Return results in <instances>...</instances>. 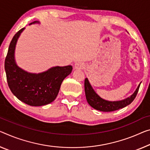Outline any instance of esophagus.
<instances>
[{"instance_id": "34e87169", "label": "esophagus", "mask_w": 150, "mask_h": 150, "mask_svg": "<svg viewBox=\"0 0 150 150\" xmlns=\"http://www.w3.org/2000/svg\"><path fill=\"white\" fill-rule=\"evenodd\" d=\"M74 69H76V70H81V69H83L84 67V64H83L82 63H81V62H76L75 64H74Z\"/></svg>"}]
</instances>
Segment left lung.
Returning a JSON list of instances; mask_svg holds the SVG:
<instances>
[{"instance_id":"1","label":"left lung","mask_w":150,"mask_h":150,"mask_svg":"<svg viewBox=\"0 0 150 150\" xmlns=\"http://www.w3.org/2000/svg\"><path fill=\"white\" fill-rule=\"evenodd\" d=\"M140 84L135 91V93L131 95L130 97L121 101H107L104 99L101 98L92 88L91 85L90 84L88 80L85 78L84 80V91L86 98L88 104L96 110H100L103 112H110L114 110L122 109L126 107L133 102L135 98L136 97L137 94L139 91Z\"/></svg>"}]
</instances>
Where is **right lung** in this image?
Returning a JSON list of instances; mask_svg holds the SVG:
<instances>
[{"instance_id": "obj_1", "label": "right lung", "mask_w": 150, "mask_h": 150, "mask_svg": "<svg viewBox=\"0 0 150 150\" xmlns=\"http://www.w3.org/2000/svg\"><path fill=\"white\" fill-rule=\"evenodd\" d=\"M24 29L14 35L4 61L8 87L14 95L25 104L34 107L47 105L56 99L62 81L72 72V66H56L38 74L28 73L18 67L14 53L17 39Z\"/></svg>"}]
</instances>
